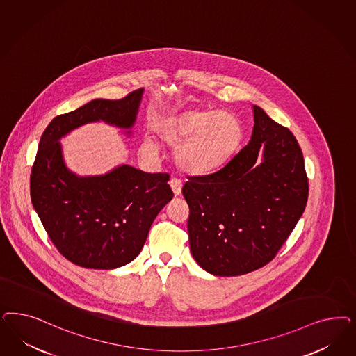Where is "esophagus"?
<instances>
[{
    "instance_id": "obj_1",
    "label": "esophagus",
    "mask_w": 356,
    "mask_h": 356,
    "mask_svg": "<svg viewBox=\"0 0 356 356\" xmlns=\"http://www.w3.org/2000/svg\"><path fill=\"white\" fill-rule=\"evenodd\" d=\"M169 184H170L174 195L179 196L182 194V182L178 178H172Z\"/></svg>"
}]
</instances>
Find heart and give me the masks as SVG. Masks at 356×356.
I'll use <instances>...</instances> for the list:
<instances>
[{
	"mask_svg": "<svg viewBox=\"0 0 356 356\" xmlns=\"http://www.w3.org/2000/svg\"><path fill=\"white\" fill-rule=\"evenodd\" d=\"M157 135L166 145L179 149L175 160L184 172L208 175L225 168L240 148L241 123L232 115L215 110L193 108L162 120ZM140 150L154 159L157 145L150 138Z\"/></svg>",
	"mask_w": 356,
	"mask_h": 356,
	"instance_id": "obj_1",
	"label": "heart"
}]
</instances>
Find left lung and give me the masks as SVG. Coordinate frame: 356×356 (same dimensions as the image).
I'll list each match as a JSON object with an SVG mask.
<instances>
[{
  "label": "left lung",
  "instance_id": "1",
  "mask_svg": "<svg viewBox=\"0 0 356 356\" xmlns=\"http://www.w3.org/2000/svg\"><path fill=\"white\" fill-rule=\"evenodd\" d=\"M252 140L221 170L190 175L182 194L193 257L208 273L237 276L275 258L301 218L309 193L293 134L258 106ZM261 146L264 161L254 162Z\"/></svg>",
  "mask_w": 356,
  "mask_h": 356
}]
</instances>
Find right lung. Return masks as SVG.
<instances>
[{"label":"right lung","mask_w":356,"mask_h":356,"mask_svg":"<svg viewBox=\"0 0 356 356\" xmlns=\"http://www.w3.org/2000/svg\"><path fill=\"white\" fill-rule=\"evenodd\" d=\"M143 89L122 99H94L58 115L43 132L31 174L30 195L49 240L69 262L111 270L134 261L150 225L170 202L168 172H141L128 165L102 177L81 178L61 159L58 138L95 120L129 128Z\"/></svg>","instance_id":"1"}]
</instances>
